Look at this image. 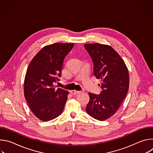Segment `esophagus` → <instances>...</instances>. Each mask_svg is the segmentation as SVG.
Wrapping results in <instances>:
<instances>
[{
  "instance_id": "1",
  "label": "esophagus",
  "mask_w": 153,
  "mask_h": 153,
  "mask_svg": "<svg viewBox=\"0 0 153 153\" xmlns=\"http://www.w3.org/2000/svg\"><path fill=\"white\" fill-rule=\"evenodd\" d=\"M70 93L72 94H80L81 93V91H77V90H71L70 91Z\"/></svg>"
}]
</instances>
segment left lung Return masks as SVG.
Masks as SVG:
<instances>
[{"instance_id":"obj_1","label":"left lung","mask_w":153,"mask_h":153,"mask_svg":"<svg viewBox=\"0 0 153 153\" xmlns=\"http://www.w3.org/2000/svg\"><path fill=\"white\" fill-rule=\"evenodd\" d=\"M85 48L94 63V74L101 80L99 95L89 93L86 112L92 117L105 120L113 116L125 99L129 88V72L120 55L110 45L86 43Z\"/></svg>"}]
</instances>
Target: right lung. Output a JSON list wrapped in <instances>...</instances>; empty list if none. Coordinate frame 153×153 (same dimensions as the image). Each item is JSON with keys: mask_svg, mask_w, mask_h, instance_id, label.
<instances>
[{"mask_svg": "<svg viewBox=\"0 0 153 153\" xmlns=\"http://www.w3.org/2000/svg\"><path fill=\"white\" fill-rule=\"evenodd\" d=\"M74 43H55L42 48L30 62L24 80V96L30 110L47 122L60 116L68 91L56 89L54 82L61 76L64 58Z\"/></svg>", "mask_w": 153, "mask_h": 153, "instance_id": "1", "label": "right lung"}]
</instances>
